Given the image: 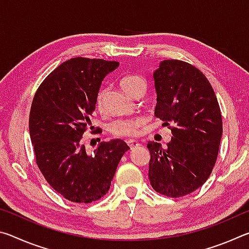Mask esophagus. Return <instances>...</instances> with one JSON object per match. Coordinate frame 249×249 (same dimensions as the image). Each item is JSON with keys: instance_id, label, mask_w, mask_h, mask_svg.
I'll return each mask as SVG.
<instances>
[{"instance_id": "34e87169", "label": "esophagus", "mask_w": 249, "mask_h": 249, "mask_svg": "<svg viewBox=\"0 0 249 249\" xmlns=\"http://www.w3.org/2000/svg\"><path fill=\"white\" fill-rule=\"evenodd\" d=\"M127 145H128V147H129L130 149H133V148H135V147L140 146V144H138V142H133V141H129V142H127Z\"/></svg>"}]
</instances>
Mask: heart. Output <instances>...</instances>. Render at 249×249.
Returning <instances> with one entry per match:
<instances>
[{
    "label": "heart",
    "instance_id": "obj_1",
    "mask_svg": "<svg viewBox=\"0 0 249 249\" xmlns=\"http://www.w3.org/2000/svg\"><path fill=\"white\" fill-rule=\"evenodd\" d=\"M121 87L126 93L128 95L135 98L137 93H140L141 91H145L146 89V82L142 77L138 74H128L121 80ZM105 96H107V90L102 89L96 95V108L103 109L104 102H105ZM144 124V120L138 117V119L134 120H119L113 122L109 126V130L113 135H115L117 137H128L132 138L138 135V128Z\"/></svg>",
    "mask_w": 249,
    "mask_h": 249
}]
</instances>
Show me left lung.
I'll return each instance as SVG.
<instances>
[{
    "label": "left lung",
    "mask_w": 249,
    "mask_h": 249,
    "mask_svg": "<svg viewBox=\"0 0 249 249\" xmlns=\"http://www.w3.org/2000/svg\"><path fill=\"white\" fill-rule=\"evenodd\" d=\"M155 116L171 123L167 147L148 142V177L163 196L179 197L203 184L215 165L223 123L216 95L201 71L181 60H163L153 74Z\"/></svg>",
    "instance_id": "1"
}]
</instances>
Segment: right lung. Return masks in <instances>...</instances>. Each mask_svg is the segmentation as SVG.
<instances>
[{
	"label": "right lung",
	"instance_id": "obj_1",
	"mask_svg": "<svg viewBox=\"0 0 249 249\" xmlns=\"http://www.w3.org/2000/svg\"><path fill=\"white\" fill-rule=\"evenodd\" d=\"M119 66L103 59L71 58L44 80L34 96L29 135L37 166L54 190L71 202L91 203L107 195L129 149L117 138L100 142L89 155L81 142L83 133L92 129L90 116L101 84Z\"/></svg>",
	"mask_w": 249,
	"mask_h": 249
}]
</instances>
